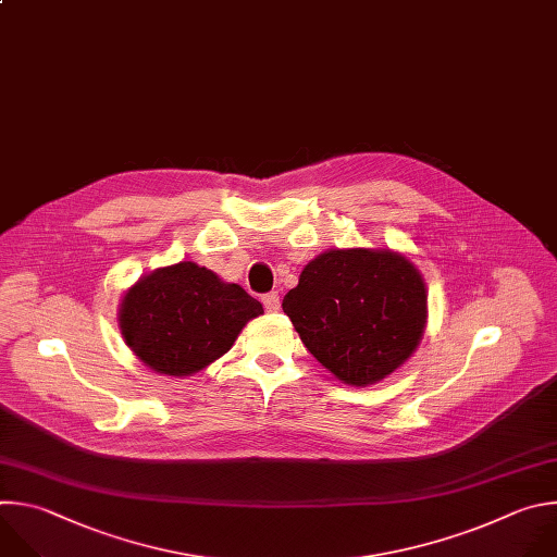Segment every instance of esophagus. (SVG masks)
Listing matches in <instances>:
<instances>
[{
  "instance_id": "34e87169",
  "label": "esophagus",
  "mask_w": 557,
  "mask_h": 557,
  "mask_svg": "<svg viewBox=\"0 0 557 557\" xmlns=\"http://www.w3.org/2000/svg\"><path fill=\"white\" fill-rule=\"evenodd\" d=\"M263 307H265L268 311H278V307H281V298H278V294H276V292L265 294V296H263Z\"/></svg>"
}]
</instances>
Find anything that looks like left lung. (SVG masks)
I'll return each mask as SVG.
<instances>
[{"instance_id": "8db88e82", "label": "left lung", "mask_w": 557, "mask_h": 557, "mask_svg": "<svg viewBox=\"0 0 557 557\" xmlns=\"http://www.w3.org/2000/svg\"><path fill=\"white\" fill-rule=\"evenodd\" d=\"M417 268L380 250H329L305 265L283 311L307 351L338 380L367 386L417 349L425 326Z\"/></svg>"}]
</instances>
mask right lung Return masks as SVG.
I'll list each match as a JSON object with an SVG mask.
<instances>
[{"label": "right lung", "mask_w": 557, "mask_h": 557, "mask_svg": "<svg viewBox=\"0 0 557 557\" xmlns=\"http://www.w3.org/2000/svg\"><path fill=\"white\" fill-rule=\"evenodd\" d=\"M263 307L244 287L190 261L160 268L123 298L121 331L153 371L190 375L224 356Z\"/></svg>", "instance_id": "right-lung-1"}]
</instances>
